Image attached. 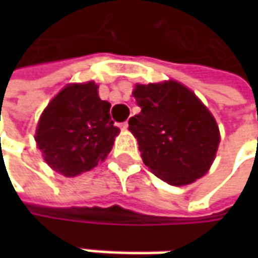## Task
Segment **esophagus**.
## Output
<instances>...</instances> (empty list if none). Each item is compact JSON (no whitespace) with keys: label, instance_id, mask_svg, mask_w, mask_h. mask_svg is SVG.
<instances>
[{"label":"esophagus","instance_id":"obj_1","mask_svg":"<svg viewBox=\"0 0 258 258\" xmlns=\"http://www.w3.org/2000/svg\"><path fill=\"white\" fill-rule=\"evenodd\" d=\"M118 127H119L121 130H127L128 128V122H122V124H119Z\"/></svg>","mask_w":258,"mask_h":258}]
</instances>
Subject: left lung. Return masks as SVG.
<instances>
[{"instance_id":"8db88e82","label":"left lung","mask_w":258,"mask_h":258,"mask_svg":"<svg viewBox=\"0 0 258 258\" xmlns=\"http://www.w3.org/2000/svg\"><path fill=\"white\" fill-rule=\"evenodd\" d=\"M140 113L130 118L143 163L169 185H189L205 176L220 146V128L211 110L183 83L169 79L136 83Z\"/></svg>"}]
</instances>
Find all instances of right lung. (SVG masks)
Returning a JSON list of instances; mask_svg holds the SVG:
<instances>
[{
  "instance_id": "right-lung-1",
  "label": "right lung",
  "mask_w": 258,
  "mask_h": 258,
  "mask_svg": "<svg viewBox=\"0 0 258 258\" xmlns=\"http://www.w3.org/2000/svg\"><path fill=\"white\" fill-rule=\"evenodd\" d=\"M119 128L110 104L100 98L94 80L66 85L44 107L35 128V143L46 164L75 178L103 163Z\"/></svg>"
}]
</instances>
